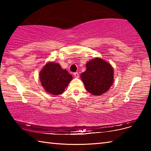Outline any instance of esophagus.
I'll return each mask as SVG.
<instances>
[{
  "label": "esophagus",
  "mask_w": 151,
  "mask_h": 151,
  "mask_svg": "<svg viewBox=\"0 0 151 151\" xmlns=\"http://www.w3.org/2000/svg\"><path fill=\"white\" fill-rule=\"evenodd\" d=\"M74 76H75V78H78L79 77V74L78 73H74Z\"/></svg>",
  "instance_id": "esophagus-1"
}]
</instances>
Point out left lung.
Masks as SVG:
<instances>
[{"label":"left lung","instance_id":"left-lung-1","mask_svg":"<svg viewBox=\"0 0 151 151\" xmlns=\"http://www.w3.org/2000/svg\"><path fill=\"white\" fill-rule=\"evenodd\" d=\"M86 66V70L81 75L86 90L94 95H101L108 91L114 81L112 66L101 58H93Z\"/></svg>","mask_w":151,"mask_h":151}]
</instances>
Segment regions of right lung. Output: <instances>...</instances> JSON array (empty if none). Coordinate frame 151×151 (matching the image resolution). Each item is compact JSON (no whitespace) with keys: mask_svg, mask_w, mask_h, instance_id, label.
Here are the masks:
<instances>
[{"mask_svg":"<svg viewBox=\"0 0 151 151\" xmlns=\"http://www.w3.org/2000/svg\"><path fill=\"white\" fill-rule=\"evenodd\" d=\"M39 77L45 91L54 95L62 94L73 79L67 70L63 69L59 64L53 62L46 64L40 70Z\"/></svg>","mask_w":151,"mask_h":151,"instance_id":"add662e5","label":"right lung"}]
</instances>
